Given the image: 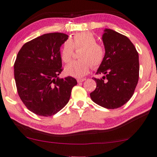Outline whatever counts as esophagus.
I'll use <instances>...</instances> for the list:
<instances>
[{
    "label": "esophagus",
    "mask_w": 157,
    "mask_h": 157,
    "mask_svg": "<svg viewBox=\"0 0 157 157\" xmlns=\"http://www.w3.org/2000/svg\"><path fill=\"white\" fill-rule=\"evenodd\" d=\"M86 80V78H80V79H77V82H83Z\"/></svg>",
    "instance_id": "1"
}]
</instances>
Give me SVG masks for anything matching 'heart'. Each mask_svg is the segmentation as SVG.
<instances>
[{"instance_id":"b5f03b06","label":"heart","mask_w":157,"mask_h":157,"mask_svg":"<svg viewBox=\"0 0 157 157\" xmlns=\"http://www.w3.org/2000/svg\"><path fill=\"white\" fill-rule=\"evenodd\" d=\"M75 49L82 48L80 54V60L73 61L65 68V73L75 77H82L89 73V70L101 64L104 59V48L98 44L97 39L92 33L82 32L75 34L69 40L65 41L62 48L61 59L65 63H69Z\"/></svg>"}]
</instances>
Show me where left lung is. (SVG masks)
<instances>
[{"label": "left lung", "mask_w": 157, "mask_h": 157, "mask_svg": "<svg viewBox=\"0 0 157 157\" xmlns=\"http://www.w3.org/2000/svg\"><path fill=\"white\" fill-rule=\"evenodd\" d=\"M102 41L105 56L96 74L104 76L94 78L97 87L90 97L99 106L117 109L131 98L137 86L139 53L128 38L111 29L104 30Z\"/></svg>", "instance_id": "left-lung-1"}]
</instances>
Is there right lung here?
Listing matches in <instances>:
<instances>
[{
    "instance_id": "1",
    "label": "right lung",
    "mask_w": 157,
    "mask_h": 157,
    "mask_svg": "<svg viewBox=\"0 0 157 157\" xmlns=\"http://www.w3.org/2000/svg\"><path fill=\"white\" fill-rule=\"evenodd\" d=\"M68 36L46 33L25 43L14 64L18 95L27 108L41 116H51L69 101L71 89L77 84L72 77L60 78V47Z\"/></svg>"
}]
</instances>
